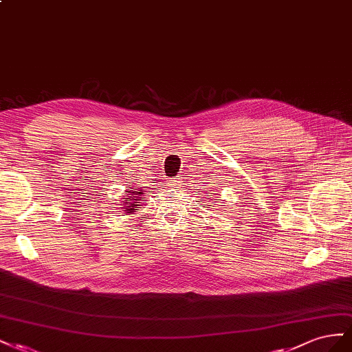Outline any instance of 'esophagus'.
I'll list each match as a JSON object with an SVG mask.
<instances>
[{
    "label": "esophagus",
    "instance_id": "esophagus-1",
    "mask_svg": "<svg viewBox=\"0 0 352 352\" xmlns=\"http://www.w3.org/2000/svg\"><path fill=\"white\" fill-rule=\"evenodd\" d=\"M169 186L174 187V188H178L179 186H182V178H170L169 179Z\"/></svg>",
    "mask_w": 352,
    "mask_h": 352
}]
</instances>
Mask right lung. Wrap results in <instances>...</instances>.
Instances as JSON below:
<instances>
[{
    "label": "right lung",
    "mask_w": 352,
    "mask_h": 352,
    "mask_svg": "<svg viewBox=\"0 0 352 352\" xmlns=\"http://www.w3.org/2000/svg\"><path fill=\"white\" fill-rule=\"evenodd\" d=\"M126 197H133V199H129V202H126V200H124V205L125 206H122L125 210H128V214H133L134 210H138V209H135L137 206H138V204H140V200H144V197H142V196H144L146 193L143 192V188H134V190H131V192H126ZM146 202V200H144Z\"/></svg>",
    "instance_id": "right-lung-1"
}]
</instances>
